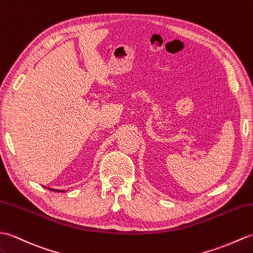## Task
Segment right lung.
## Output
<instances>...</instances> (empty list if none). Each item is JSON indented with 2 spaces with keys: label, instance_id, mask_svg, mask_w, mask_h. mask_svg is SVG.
I'll use <instances>...</instances> for the list:
<instances>
[{
  "label": "right lung",
  "instance_id": "right-lung-1",
  "mask_svg": "<svg viewBox=\"0 0 253 253\" xmlns=\"http://www.w3.org/2000/svg\"><path fill=\"white\" fill-rule=\"evenodd\" d=\"M47 189L50 191H55V192H64V191H59V190H55V189H50V187H47Z\"/></svg>",
  "mask_w": 253,
  "mask_h": 253
}]
</instances>
